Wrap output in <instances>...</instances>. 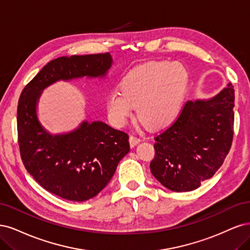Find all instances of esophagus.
<instances>
[{
    "label": "esophagus",
    "instance_id": "obj_1",
    "mask_svg": "<svg viewBox=\"0 0 250 250\" xmlns=\"http://www.w3.org/2000/svg\"><path fill=\"white\" fill-rule=\"evenodd\" d=\"M140 141H141L140 137H137V136H135V135H132V136L130 137V144H131L132 147L136 146L137 144H138Z\"/></svg>",
    "mask_w": 250,
    "mask_h": 250
}]
</instances>
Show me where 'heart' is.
I'll use <instances>...</instances> for the list:
<instances>
[{
  "label": "heart",
  "mask_w": 250,
  "mask_h": 250,
  "mask_svg": "<svg viewBox=\"0 0 250 250\" xmlns=\"http://www.w3.org/2000/svg\"><path fill=\"white\" fill-rule=\"evenodd\" d=\"M188 87V72L182 63L151 61L131 69L120 88L107 98V111L117 126L127 124L138 107L140 122L163 128L178 118Z\"/></svg>",
  "instance_id": "obj_1"
}]
</instances>
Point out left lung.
Instances as JSON below:
<instances>
[{
	"label": "left lung",
	"instance_id": "1",
	"mask_svg": "<svg viewBox=\"0 0 250 250\" xmlns=\"http://www.w3.org/2000/svg\"><path fill=\"white\" fill-rule=\"evenodd\" d=\"M233 107L230 83L213 99L188 101L174 123L155 137L152 175L175 192L195 190L211 179L231 146Z\"/></svg>",
	"mask_w": 250,
	"mask_h": 250
}]
</instances>
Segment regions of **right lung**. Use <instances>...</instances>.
Wrapping results in <instances>:
<instances>
[{
    "label": "right lung",
    "instance_id": "1",
    "mask_svg": "<svg viewBox=\"0 0 250 250\" xmlns=\"http://www.w3.org/2000/svg\"><path fill=\"white\" fill-rule=\"evenodd\" d=\"M109 53L54 59L23 88L18 104V135L22 163L53 194L72 201L94 197L107 186L128 151V135L102 122H83L67 134L51 135L40 125L37 102L45 87L59 80L104 77Z\"/></svg>",
    "mask_w": 250,
    "mask_h": 250
}]
</instances>
